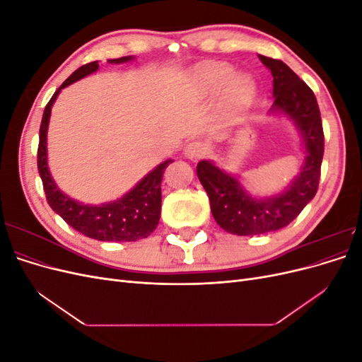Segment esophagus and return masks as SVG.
I'll use <instances>...</instances> for the list:
<instances>
[{
	"instance_id": "obj_1",
	"label": "esophagus",
	"mask_w": 362,
	"mask_h": 362,
	"mask_svg": "<svg viewBox=\"0 0 362 362\" xmlns=\"http://www.w3.org/2000/svg\"><path fill=\"white\" fill-rule=\"evenodd\" d=\"M205 152H206V145L204 144V141H201V140L190 141V144L185 146V149H184L185 157L190 158V160L202 157Z\"/></svg>"
}]
</instances>
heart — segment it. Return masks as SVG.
Segmentation results:
<instances>
[{
    "mask_svg": "<svg viewBox=\"0 0 362 362\" xmlns=\"http://www.w3.org/2000/svg\"><path fill=\"white\" fill-rule=\"evenodd\" d=\"M192 81L205 96H216L223 90V112L231 119L247 112L257 98L254 78L246 74H235L228 63L199 64L192 72Z\"/></svg>",
    "mask_w": 362,
    "mask_h": 362,
    "instance_id": "b5f03b06",
    "label": "heart"
}]
</instances>
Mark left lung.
Returning a JSON list of instances; mask_svg holds the SVG:
<instances>
[{"label":"left lung","mask_w":362,"mask_h":362,"mask_svg":"<svg viewBox=\"0 0 362 362\" xmlns=\"http://www.w3.org/2000/svg\"><path fill=\"white\" fill-rule=\"evenodd\" d=\"M273 76L270 115L290 119L302 139L303 158L299 173L276 194L254 196L233 173L202 160L196 173L210 198L218 226L235 235H258L276 231L293 222L317 192L325 151L323 127L315 95L286 63L258 56Z\"/></svg>","instance_id":"1"}]
</instances>
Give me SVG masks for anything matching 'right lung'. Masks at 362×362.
Listing matches in <instances>:
<instances>
[{
    "instance_id": "right-lung-1",
    "label": "right lung",
    "mask_w": 362,
    "mask_h": 362,
    "mask_svg": "<svg viewBox=\"0 0 362 362\" xmlns=\"http://www.w3.org/2000/svg\"><path fill=\"white\" fill-rule=\"evenodd\" d=\"M134 60L133 56L112 59L108 63H127ZM100 63L92 62L76 69L69 78L64 81L57 92L52 95L49 103L43 112L40 124V137L37 149V169L43 182L49 206L56 211L64 222L72 226L83 235L101 240V242H136L140 238H146L151 233H154L160 222L161 213V180L164 169H166L173 160H166L160 163L157 168L145 175L133 189L127 192L120 198L104 202L100 205L83 204L76 201L66 193H63L48 168V125L51 117V108L56 103L59 93L64 87L78 81L84 76L98 71Z\"/></svg>"
}]
</instances>
